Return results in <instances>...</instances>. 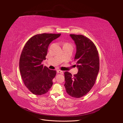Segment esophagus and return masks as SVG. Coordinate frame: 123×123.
<instances>
[{"mask_svg":"<svg viewBox=\"0 0 123 123\" xmlns=\"http://www.w3.org/2000/svg\"><path fill=\"white\" fill-rule=\"evenodd\" d=\"M57 72L58 73L61 74H63V71H61V70H57Z\"/></svg>","mask_w":123,"mask_h":123,"instance_id":"esophagus-1","label":"esophagus"}]
</instances>
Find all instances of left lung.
I'll use <instances>...</instances> for the list:
<instances>
[{"mask_svg":"<svg viewBox=\"0 0 123 123\" xmlns=\"http://www.w3.org/2000/svg\"><path fill=\"white\" fill-rule=\"evenodd\" d=\"M70 35L76 45L74 60L78 72L73 76L65 72L64 86L69 95L79 98L86 95L95 84L99 71V57L95 45L90 39L82 35Z\"/></svg>","mask_w":123,"mask_h":123,"instance_id":"1","label":"left lung"}]
</instances>
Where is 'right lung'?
Listing matches in <instances>:
<instances>
[{"instance_id":"right-lung-1","label":"right lung","mask_w":123,"mask_h":123,"mask_svg":"<svg viewBox=\"0 0 123 123\" xmlns=\"http://www.w3.org/2000/svg\"><path fill=\"white\" fill-rule=\"evenodd\" d=\"M61 34L42 33L30 38L24 45L19 60V70L25 86L33 94L41 95L53 85L56 71L43 66L50 43Z\"/></svg>"}]
</instances>
